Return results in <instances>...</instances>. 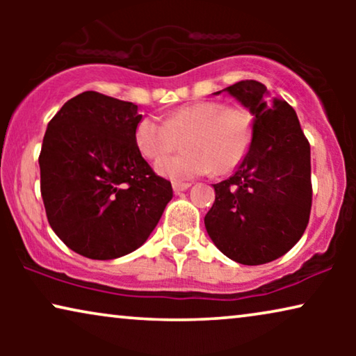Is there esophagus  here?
Returning a JSON list of instances; mask_svg holds the SVG:
<instances>
[{
	"label": "esophagus",
	"mask_w": 356,
	"mask_h": 356,
	"mask_svg": "<svg viewBox=\"0 0 356 356\" xmlns=\"http://www.w3.org/2000/svg\"><path fill=\"white\" fill-rule=\"evenodd\" d=\"M188 188H191V183H181V181H175L173 183V191L175 193H181V191H186Z\"/></svg>",
	"instance_id": "1"
}]
</instances>
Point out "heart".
Segmentation results:
<instances>
[{"label": "heart", "instance_id": "1", "mask_svg": "<svg viewBox=\"0 0 356 356\" xmlns=\"http://www.w3.org/2000/svg\"><path fill=\"white\" fill-rule=\"evenodd\" d=\"M254 134L256 118L250 108L202 100L173 110L165 123L145 116L136 126L134 140L145 159L157 160L184 138L185 152L155 162V172L175 181H188L212 168L218 175L236 170L250 154Z\"/></svg>", "mask_w": 356, "mask_h": 356}]
</instances>
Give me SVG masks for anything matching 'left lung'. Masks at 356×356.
<instances>
[{
    "mask_svg": "<svg viewBox=\"0 0 356 356\" xmlns=\"http://www.w3.org/2000/svg\"><path fill=\"white\" fill-rule=\"evenodd\" d=\"M256 118L250 154L228 179L213 184L216 201L204 217L218 250L245 266L266 264L293 248L309 222L311 150L298 116L269 97L257 81L227 89Z\"/></svg>",
    "mask_w": 356,
    "mask_h": 356,
    "instance_id": "left-lung-1",
    "label": "left lung"
}]
</instances>
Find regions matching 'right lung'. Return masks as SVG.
Listing matches in <instances>:
<instances>
[{
  "label": "right lung",
  "mask_w": 356,
  "mask_h": 356,
  "mask_svg": "<svg viewBox=\"0 0 356 356\" xmlns=\"http://www.w3.org/2000/svg\"><path fill=\"white\" fill-rule=\"evenodd\" d=\"M133 102L87 90L67 100L43 138L40 191L48 223L77 254L108 261L143 246L172 201V183L140 155Z\"/></svg>",
  "instance_id": "right-lung-1"
}]
</instances>
